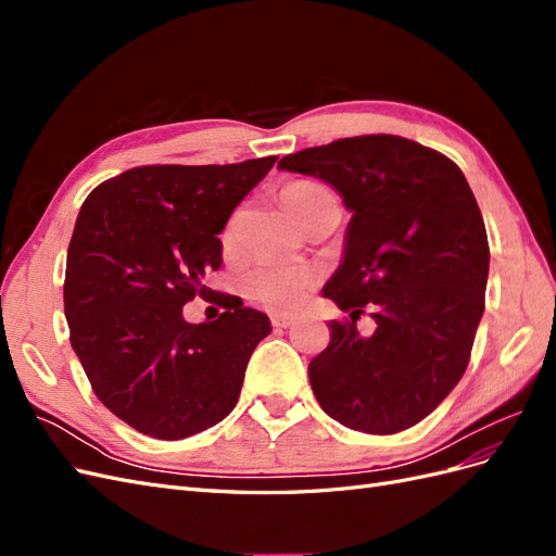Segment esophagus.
I'll return each instance as SVG.
<instances>
[{"label":"esophagus","mask_w":556,"mask_h":556,"mask_svg":"<svg viewBox=\"0 0 556 556\" xmlns=\"http://www.w3.org/2000/svg\"><path fill=\"white\" fill-rule=\"evenodd\" d=\"M271 325L278 329H288L294 325V317L292 315H271Z\"/></svg>","instance_id":"1"}]
</instances>
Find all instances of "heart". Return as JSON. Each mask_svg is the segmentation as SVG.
<instances>
[{
	"label": "heart",
	"mask_w": 556,
	"mask_h": 556,
	"mask_svg": "<svg viewBox=\"0 0 556 556\" xmlns=\"http://www.w3.org/2000/svg\"><path fill=\"white\" fill-rule=\"evenodd\" d=\"M329 194L325 188L311 182V180H296L282 190V204L296 217L304 213V208L317 197ZM237 231V220H231L225 231V241L233 239ZM315 271L304 264H260L245 276V292L255 301V304L276 311V313H290L299 308L308 299L311 290L315 288Z\"/></svg>",
	"instance_id": "obj_1"
}]
</instances>
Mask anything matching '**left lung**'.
Wrapping results in <instances>:
<instances>
[{
  "label": "left lung",
  "instance_id": "8db88e82",
  "mask_svg": "<svg viewBox=\"0 0 556 556\" xmlns=\"http://www.w3.org/2000/svg\"><path fill=\"white\" fill-rule=\"evenodd\" d=\"M278 166L329 182L352 211L323 292L350 323L331 319L329 345L308 364L317 403L364 433L417 425L462 380L484 313L490 243L462 169L394 134L306 148ZM366 309L377 331L364 340Z\"/></svg>",
  "mask_w": 556,
  "mask_h": 556
}]
</instances>
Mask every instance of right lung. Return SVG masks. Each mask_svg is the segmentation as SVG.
Returning <instances> with one entry per match:
<instances>
[{"label": "right lung", "mask_w": 556, "mask_h": 556, "mask_svg": "<svg viewBox=\"0 0 556 556\" xmlns=\"http://www.w3.org/2000/svg\"><path fill=\"white\" fill-rule=\"evenodd\" d=\"M276 155L239 164H153L88 194L66 252L64 315L97 399L146 435L180 441L237 406L268 317L206 288L217 239ZM194 295L223 305L213 324L184 323Z\"/></svg>", "instance_id": "right-lung-1"}]
</instances>
